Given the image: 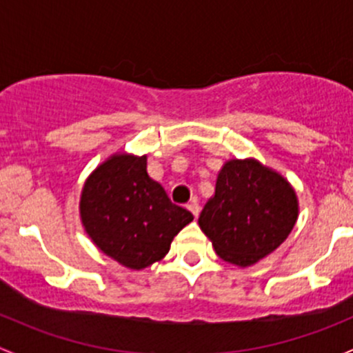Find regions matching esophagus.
I'll return each mask as SVG.
<instances>
[{
	"label": "esophagus",
	"instance_id": "34e87169",
	"mask_svg": "<svg viewBox=\"0 0 353 353\" xmlns=\"http://www.w3.org/2000/svg\"><path fill=\"white\" fill-rule=\"evenodd\" d=\"M187 209L190 210V212L194 214L195 217H199V214H201V205H199L197 202H190V203H187Z\"/></svg>",
	"mask_w": 353,
	"mask_h": 353
}]
</instances>
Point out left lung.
<instances>
[{
  "instance_id": "8db88e82",
  "label": "left lung",
  "mask_w": 353,
  "mask_h": 353,
  "mask_svg": "<svg viewBox=\"0 0 353 353\" xmlns=\"http://www.w3.org/2000/svg\"><path fill=\"white\" fill-rule=\"evenodd\" d=\"M296 221V192L285 178L255 159H232L217 175L199 226L223 260L248 267L279 248Z\"/></svg>"
}]
</instances>
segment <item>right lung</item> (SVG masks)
I'll return each mask as SVG.
<instances>
[{"mask_svg":"<svg viewBox=\"0 0 353 353\" xmlns=\"http://www.w3.org/2000/svg\"><path fill=\"white\" fill-rule=\"evenodd\" d=\"M81 221L93 243L127 268H146L168 253L194 216L148 175L146 156L115 154L83 187Z\"/></svg>","mask_w":353,"mask_h":353,"instance_id":"1","label":"right lung"}]
</instances>
